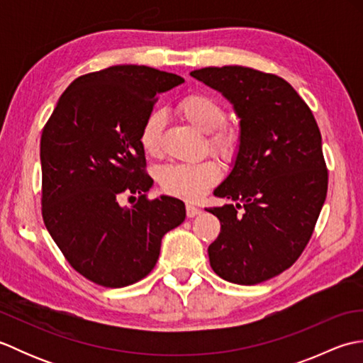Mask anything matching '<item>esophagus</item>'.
<instances>
[{
  "label": "esophagus",
  "mask_w": 363,
  "mask_h": 363,
  "mask_svg": "<svg viewBox=\"0 0 363 363\" xmlns=\"http://www.w3.org/2000/svg\"><path fill=\"white\" fill-rule=\"evenodd\" d=\"M186 212H187V217H189V218H194V217H196V215H198L199 212H201V211H199L198 207L194 206V204H187V206H186Z\"/></svg>",
  "instance_id": "obj_1"
}]
</instances>
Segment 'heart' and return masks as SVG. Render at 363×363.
Masks as SVG:
<instances>
[{
  "instance_id": "1",
  "label": "heart",
  "mask_w": 363,
  "mask_h": 363,
  "mask_svg": "<svg viewBox=\"0 0 363 363\" xmlns=\"http://www.w3.org/2000/svg\"><path fill=\"white\" fill-rule=\"evenodd\" d=\"M177 111L191 126L209 135V148L213 154L225 160L233 162L242 148L240 130L235 126L225 125L226 111L217 99L194 94L181 99ZM164 129V113L152 111L145 118L138 134L146 156H157L160 148V135ZM220 177V168L213 160H204L195 165H167L159 169L157 181L165 194L196 201L209 190Z\"/></svg>"
}]
</instances>
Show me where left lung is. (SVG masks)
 <instances>
[{
	"instance_id": "left-lung-1",
	"label": "left lung",
	"mask_w": 363,
	"mask_h": 363,
	"mask_svg": "<svg viewBox=\"0 0 363 363\" xmlns=\"http://www.w3.org/2000/svg\"><path fill=\"white\" fill-rule=\"evenodd\" d=\"M220 91L240 118L242 148L213 190L235 204L209 207L221 223L207 252L225 281L254 285L290 268L309 243L328 194L317 121L287 81L248 67L190 73Z\"/></svg>"
}]
</instances>
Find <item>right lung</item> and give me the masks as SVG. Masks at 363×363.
I'll use <instances>...</instances> for the list:
<instances>
[{
  "label": "right lung",
  "instance_id": "right-lung-1",
  "mask_svg": "<svg viewBox=\"0 0 363 363\" xmlns=\"http://www.w3.org/2000/svg\"><path fill=\"white\" fill-rule=\"evenodd\" d=\"M181 76L113 65L79 76L59 98L40 138L42 215L52 240L89 281L120 289L156 265L162 237L186 220L181 199L146 198L138 134L159 94ZM123 194L139 195L128 210Z\"/></svg>",
  "mask_w": 363,
  "mask_h": 363
}]
</instances>
